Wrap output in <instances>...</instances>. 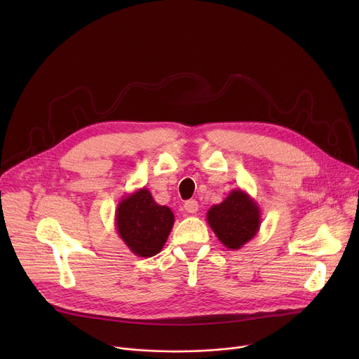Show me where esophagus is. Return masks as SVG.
<instances>
[{
    "label": "esophagus",
    "mask_w": 359,
    "mask_h": 359,
    "mask_svg": "<svg viewBox=\"0 0 359 359\" xmlns=\"http://www.w3.org/2000/svg\"><path fill=\"white\" fill-rule=\"evenodd\" d=\"M184 210L187 212V213H196L197 210H198V203L196 201V200H187L186 203H184Z\"/></svg>",
    "instance_id": "esophagus-1"
}]
</instances>
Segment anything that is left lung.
I'll use <instances>...</instances> for the list:
<instances>
[{
    "label": "left lung",
    "mask_w": 359,
    "mask_h": 359,
    "mask_svg": "<svg viewBox=\"0 0 359 359\" xmlns=\"http://www.w3.org/2000/svg\"><path fill=\"white\" fill-rule=\"evenodd\" d=\"M208 223L220 243L230 250H240L259 233L262 210L247 191L234 189L206 215Z\"/></svg>",
    "instance_id": "1"
}]
</instances>
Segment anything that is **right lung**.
<instances>
[{
    "instance_id": "obj_1",
    "label": "right lung",
    "mask_w": 359,
    "mask_h": 359,
    "mask_svg": "<svg viewBox=\"0 0 359 359\" xmlns=\"http://www.w3.org/2000/svg\"><path fill=\"white\" fill-rule=\"evenodd\" d=\"M115 224L128 248L137 257L147 259L162 251L175 224V215L142 187L118 203Z\"/></svg>"
}]
</instances>
